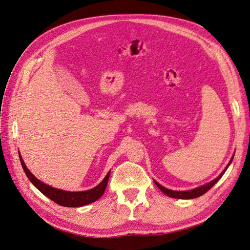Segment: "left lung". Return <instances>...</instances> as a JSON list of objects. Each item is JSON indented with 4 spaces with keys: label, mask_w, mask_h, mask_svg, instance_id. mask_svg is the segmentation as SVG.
I'll list each match as a JSON object with an SVG mask.
<instances>
[{
    "label": "left lung",
    "mask_w": 250,
    "mask_h": 250,
    "mask_svg": "<svg viewBox=\"0 0 250 250\" xmlns=\"http://www.w3.org/2000/svg\"><path fill=\"white\" fill-rule=\"evenodd\" d=\"M232 160H233V159H231V161H230V163H229V164H228L226 169L223 170V171L221 172V174L218 176V178H216L215 180L210 181L209 183H207V185H205V186L198 187V188H196V189H193V190H190V191H172V190H168V189H166V188L161 186L160 183H157L156 181H154V182H155V185H156L157 187H159V189H160L163 193H165L166 195L170 196V197H175V198H185V200H188V198H195V197H198V196H201V195H203V194H205V193H206L208 190H210L211 188L216 185V182H217L219 179H220V178L223 176V174H225V172H226V170L228 169V167H229V165L231 164Z\"/></svg>",
    "instance_id": "8db88e82"
}]
</instances>
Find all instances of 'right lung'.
<instances>
[{"label":"right lung","mask_w":250,"mask_h":250,"mask_svg":"<svg viewBox=\"0 0 250 250\" xmlns=\"http://www.w3.org/2000/svg\"><path fill=\"white\" fill-rule=\"evenodd\" d=\"M19 159L25 175H27V177L29 178V180L35 186V188H38V190L42 192L45 196H47L49 200H52L56 204H58V205L64 206V207H81V206L88 205L90 203H94L95 201L98 200L99 197L103 196L110 177V171H109L104 177V179L91 190L82 191V192H68V191L55 189L53 187H49L47 185H45V183L41 182L31 174V172H30V170L28 169L27 166H25L24 162L20 155H19Z\"/></svg>","instance_id":"add662e5"}]
</instances>
